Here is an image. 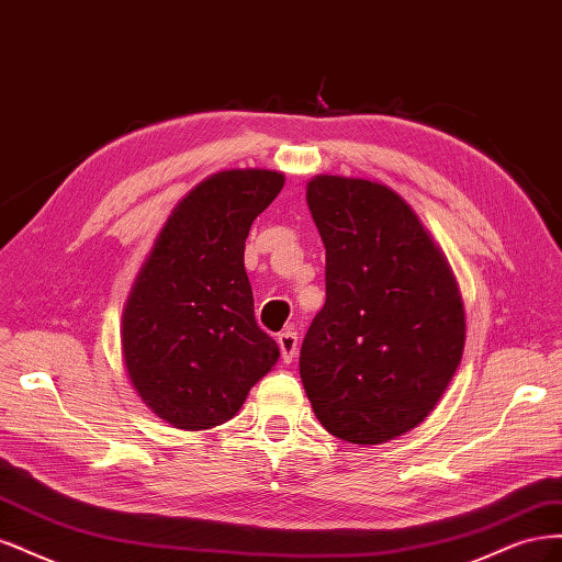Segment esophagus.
Instances as JSON below:
<instances>
[{
	"label": "esophagus",
	"instance_id": "34e87169",
	"mask_svg": "<svg viewBox=\"0 0 562 562\" xmlns=\"http://www.w3.org/2000/svg\"><path fill=\"white\" fill-rule=\"evenodd\" d=\"M277 342H279V349H281L283 363H291L295 359V353H297V333L285 330L277 337Z\"/></svg>",
	"mask_w": 562,
	"mask_h": 562
}]
</instances>
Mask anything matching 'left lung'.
I'll return each instance as SVG.
<instances>
[{
	"label": "left lung",
	"mask_w": 562,
	"mask_h": 562,
	"mask_svg": "<svg viewBox=\"0 0 562 562\" xmlns=\"http://www.w3.org/2000/svg\"><path fill=\"white\" fill-rule=\"evenodd\" d=\"M307 203L326 246V304L304 335L300 378L333 436L386 443L446 394L464 302L446 255L386 184L316 176Z\"/></svg>",
	"instance_id": "8db88e82"
}]
</instances>
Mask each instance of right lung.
Segmentation results:
<instances>
[{"label":"right lung","instance_id":"right-lung-1","mask_svg":"<svg viewBox=\"0 0 562 562\" xmlns=\"http://www.w3.org/2000/svg\"><path fill=\"white\" fill-rule=\"evenodd\" d=\"M285 178L234 168L199 182L168 215L122 314L128 380L176 429L225 424L279 361L255 321L244 250Z\"/></svg>","mask_w":562,"mask_h":562}]
</instances>
